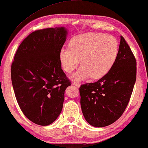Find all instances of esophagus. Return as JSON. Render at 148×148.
Here are the masks:
<instances>
[{
  "label": "esophagus",
  "instance_id": "obj_1",
  "mask_svg": "<svg viewBox=\"0 0 148 148\" xmlns=\"http://www.w3.org/2000/svg\"><path fill=\"white\" fill-rule=\"evenodd\" d=\"M72 84L74 85V86H75L76 87H80V84H79V83H77V82H74L73 83H72Z\"/></svg>",
  "mask_w": 148,
  "mask_h": 148
}]
</instances>
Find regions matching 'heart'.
<instances>
[{
	"label": "heart",
	"mask_w": 148,
	"mask_h": 148,
	"mask_svg": "<svg viewBox=\"0 0 148 148\" xmlns=\"http://www.w3.org/2000/svg\"><path fill=\"white\" fill-rule=\"evenodd\" d=\"M118 54V43L112 36L89 32L77 35L69 42V47L62 48L59 59L62 69L66 73L82 66L72 78L82 81L91 76L99 79L105 76L114 64Z\"/></svg>",
	"instance_id": "heart-1"
}]
</instances>
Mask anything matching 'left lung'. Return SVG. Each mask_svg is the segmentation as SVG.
Masks as SVG:
<instances>
[{
    "instance_id": "left-lung-1",
    "label": "left lung",
    "mask_w": 148,
    "mask_h": 148,
    "mask_svg": "<svg viewBox=\"0 0 148 148\" xmlns=\"http://www.w3.org/2000/svg\"><path fill=\"white\" fill-rule=\"evenodd\" d=\"M120 38L118 54L111 70L97 82L79 87L82 113L93 127L108 126L121 116L136 82V59L125 38Z\"/></svg>"
}]
</instances>
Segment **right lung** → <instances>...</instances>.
<instances>
[{"label":"right lung","mask_w":148,"mask_h":148,"mask_svg":"<svg viewBox=\"0 0 148 148\" xmlns=\"http://www.w3.org/2000/svg\"><path fill=\"white\" fill-rule=\"evenodd\" d=\"M67 34L65 27L37 30L24 39L14 56V93L23 114L35 124H51L62 111L64 91L71 85L59 59Z\"/></svg>","instance_id":"add662e5"}]
</instances>
